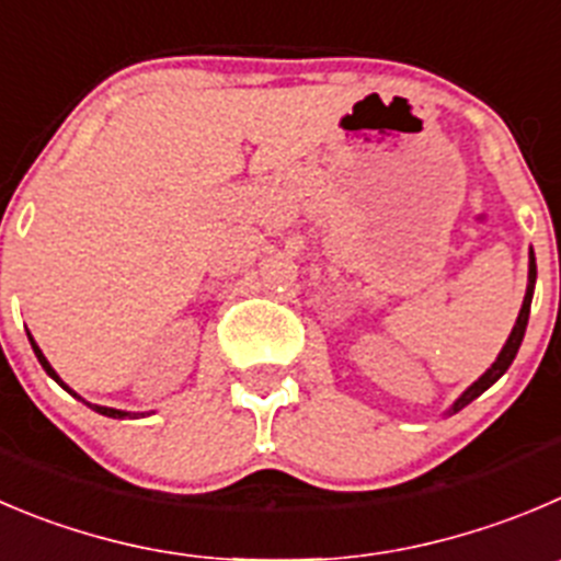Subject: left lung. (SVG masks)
I'll return each instance as SVG.
<instances>
[{"label":"left lung","instance_id":"1","mask_svg":"<svg viewBox=\"0 0 561 561\" xmlns=\"http://www.w3.org/2000/svg\"><path fill=\"white\" fill-rule=\"evenodd\" d=\"M535 280H537V264H535V253L529 255V289H526V297H524V308H520V313H517V322L515 328H512L510 339H506L504 350H501V355L495 357V364L490 366L488 371H484L482 377H479L477 382H473L471 388H468L466 393H462L460 399H457L455 404H451L449 413H457V410H462L466 404H471L473 399L479 397V393L488 391L490 386H493L495 380H499L501 375H504L506 369H510V364L515 360L517 350H520V341H524V333H526V324H529V311H531V295H535Z\"/></svg>","mask_w":561,"mask_h":561}]
</instances>
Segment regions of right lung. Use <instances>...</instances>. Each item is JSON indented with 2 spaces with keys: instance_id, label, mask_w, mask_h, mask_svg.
I'll return each mask as SVG.
<instances>
[{
  "instance_id": "add662e5",
  "label": "right lung",
  "mask_w": 561,
  "mask_h": 561,
  "mask_svg": "<svg viewBox=\"0 0 561 561\" xmlns=\"http://www.w3.org/2000/svg\"><path fill=\"white\" fill-rule=\"evenodd\" d=\"M26 335H30V333H26ZM30 341H32V335H30ZM32 350H35L37 360H41V366H44V369H46V375H49V377H55V380L60 382V386L66 388V391H71V388H68L66 382H62L60 377H57V371L51 369V366H49V360H46V357H44V352H41V346H37L35 341H32ZM71 393H73V391H71ZM73 397H77V393H73ZM77 399H79V397H77ZM90 408H93L95 413H101V415H110V419H126V415H129V413H124V410H115V408H101V404H90Z\"/></svg>"
}]
</instances>
